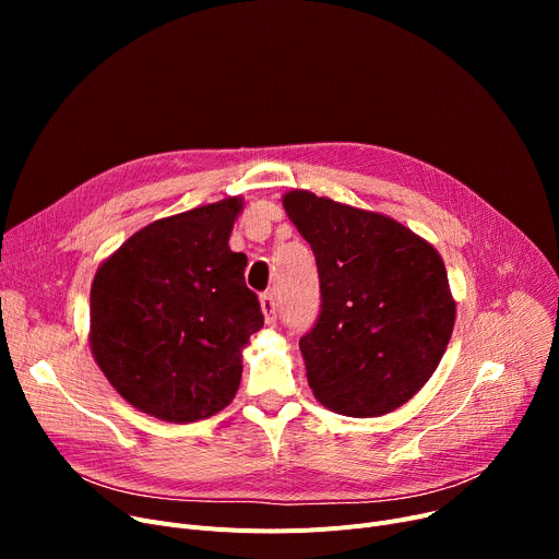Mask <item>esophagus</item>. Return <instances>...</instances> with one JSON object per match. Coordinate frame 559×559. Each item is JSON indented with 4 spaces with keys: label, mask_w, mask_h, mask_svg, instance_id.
Instances as JSON below:
<instances>
[{
    "label": "esophagus",
    "mask_w": 559,
    "mask_h": 559,
    "mask_svg": "<svg viewBox=\"0 0 559 559\" xmlns=\"http://www.w3.org/2000/svg\"><path fill=\"white\" fill-rule=\"evenodd\" d=\"M260 308H262L264 319H267V324H274V321H276V299H274L272 292H264V295H260Z\"/></svg>",
    "instance_id": "esophagus-1"
}]
</instances>
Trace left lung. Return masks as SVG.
I'll use <instances>...</instances> for the list:
<instances>
[{"label": "left lung", "mask_w": 559, "mask_h": 559, "mask_svg": "<svg viewBox=\"0 0 559 559\" xmlns=\"http://www.w3.org/2000/svg\"><path fill=\"white\" fill-rule=\"evenodd\" d=\"M283 209L310 245L321 312L301 337L314 399L344 417H380L435 373L455 324L439 251L401 222L308 190Z\"/></svg>", "instance_id": "left-lung-1"}]
</instances>
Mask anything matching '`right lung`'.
<instances>
[{"instance_id":"add662e5","label":"right lung","mask_w":559,"mask_h":559,"mask_svg":"<svg viewBox=\"0 0 559 559\" xmlns=\"http://www.w3.org/2000/svg\"><path fill=\"white\" fill-rule=\"evenodd\" d=\"M242 197L146 224L93 278L91 350L140 413L171 424L224 409L242 378V348L262 329L228 238Z\"/></svg>"}]
</instances>
